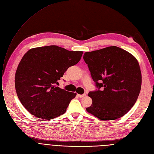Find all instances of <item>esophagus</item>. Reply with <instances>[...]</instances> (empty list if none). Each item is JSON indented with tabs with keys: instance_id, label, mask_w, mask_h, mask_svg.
I'll return each instance as SVG.
<instances>
[{
	"instance_id": "34e87169",
	"label": "esophagus",
	"mask_w": 154,
	"mask_h": 154,
	"mask_svg": "<svg viewBox=\"0 0 154 154\" xmlns=\"http://www.w3.org/2000/svg\"><path fill=\"white\" fill-rule=\"evenodd\" d=\"M78 97H80V98H82V97H84L85 96H86V94H78Z\"/></svg>"
}]
</instances>
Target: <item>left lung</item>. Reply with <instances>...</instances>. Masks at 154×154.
<instances>
[{
    "label": "left lung",
    "instance_id": "obj_1",
    "mask_svg": "<svg viewBox=\"0 0 154 154\" xmlns=\"http://www.w3.org/2000/svg\"><path fill=\"white\" fill-rule=\"evenodd\" d=\"M83 59L96 86L102 88L89 93L93 103L87 112L106 121L124 116L136 102L141 89L137 60L116 46L86 52Z\"/></svg>",
    "mask_w": 154,
    "mask_h": 154
}]
</instances>
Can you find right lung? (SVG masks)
I'll return each mask as SVG.
<instances>
[{
  "label": "right lung",
  "mask_w": 154,
  "mask_h": 154,
  "mask_svg": "<svg viewBox=\"0 0 154 154\" xmlns=\"http://www.w3.org/2000/svg\"><path fill=\"white\" fill-rule=\"evenodd\" d=\"M81 51H69L57 45L33 48L20 61L15 86L20 101L30 114L50 120L64 114L76 93L57 85L67 69L79 62Z\"/></svg>",
  "instance_id": "add662e5"
}]
</instances>
